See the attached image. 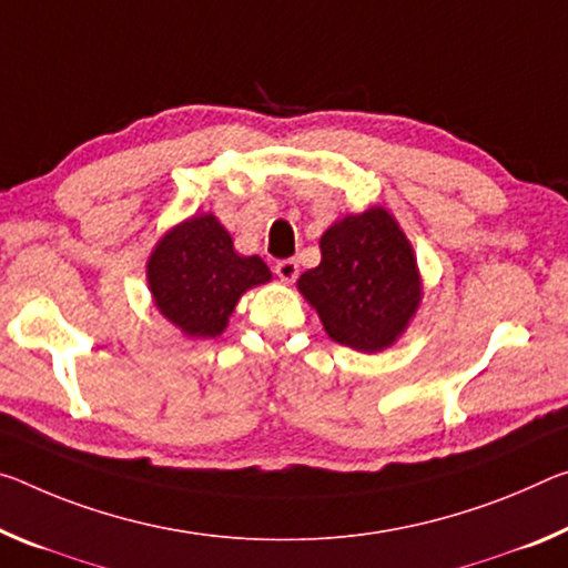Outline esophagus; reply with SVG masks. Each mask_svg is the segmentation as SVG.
I'll return each mask as SVG.
<instances>
[{
  "label": "esophagus",
  "mask_w": 568,
  "mask_h": 568,
  "mask_svg": "<svg viewBox=\"0 0 568 568\" xmlns=\"http://www.w3.org/2000/svg\"><path fill=\"white\" fill-rule=\"evenodd\" d=\"M275 273L283 283H293L295 277H298V263H295V260H281V263L275 265Z\"/></svg>",
  "instance_id": "1"
}]
</instances>
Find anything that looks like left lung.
I'll list each match as a JSON object with an SVG mask.
<instances>
[{"instance_id":"8db88e82","label":"left lung","mask_w":568,"mask_h":568,"mask_svg":"<svg viewBox=\"0 0 568 568\" xmlns=\"http://www.w3.org/2000/svg\"><path fill=\"white\" fill-rule=\"evenodd\" d=\"M321 265L298 291L328 338L379 354L407 333L422 303V275L409 237L384 206L344 214L321 237Z\"/></svg>"}]
</instances>
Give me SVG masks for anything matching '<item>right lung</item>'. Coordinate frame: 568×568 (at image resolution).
I'll list each match as a JSON object with an SVG mask.
<instances>
[{"instance_id": "add662e5", "label": "right lung", "mask_w": 568, "mask_h": 568, "mask_svg": "<svg viewBox=\"0 0 568 568\" xmlns=\"http://www.w3.org/2000/svg\"><path fill=\"white\" fill-rule=\"evenodd\" d=\"M273 281L257 255H240L212 212L169 227L146 260V283L156 311L186 338H217L242 295Z\"/></svg>"}]
</instances>
